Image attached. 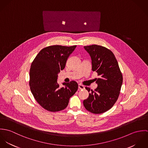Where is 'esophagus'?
I'll return each mask as SVG.
<instances>
[{
	"instance_id": "esophagus-1",
	"label": "esophagus",
	"mask_w": 148,
	"mask_h": 148,
	"mask_svg": "<svg viewBox=\"0 0 148 148\" xmlns=\"http://www.w3.org/2000/svg\"><path fill=\"white\" fill-rule=\"evenodd\" d=\"M79 89H85V86L82 84H79Z\"/></svg>"
}]
</instances>
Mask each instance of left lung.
<instances>
[{
	"label": "left lung",
	"mask_w": 148,
	"mask_h": 148,
	"mask_svg": "<svg viewBox=\"0 0 148 148\" xmlns=\"http://www.w3.org/2000/svg\"><path fill=\"white\" fill-rule=\"evenodd\" d=\"M92 60V69L100 78L96 79L97 87L91 90L83 101L85 109L91 113L100 114L110 109L116 102L123 84V75L113 53L98 45L84 47ZM88 92L89 88L86 87Z\"/></svg>",
	"instance_id": "8db88e82"
}]
</instances>
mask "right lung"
Wrapping results in <instances>:
<instances>
[{
	"mask_svg": "<svg viewBox=\"0 0 148 148\" xmlns=\"http://www.w3.org/2000/svg\"><path fill=\"white\" fill-rule=\"evenodd\" d=\"M76 45L65 47L52 45L42 49L31 64L29 86L37 102L45 109L58 112L64 109L69 100L77 91L78 84L75 81L58 83V74L64 69L67 59Z\"/></svg>",
	"mask_w": 148,
	"mask_h": 148,
	"instance_id": "1",
	"label": "right lung"
}]
</instances>
